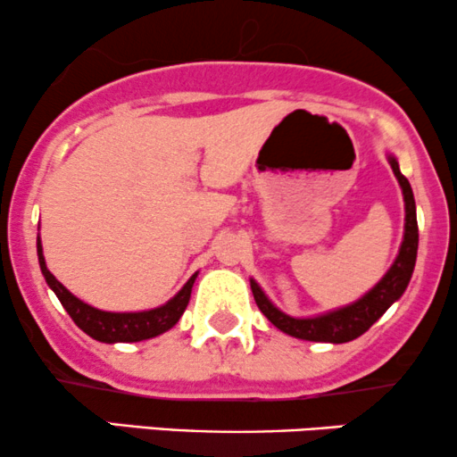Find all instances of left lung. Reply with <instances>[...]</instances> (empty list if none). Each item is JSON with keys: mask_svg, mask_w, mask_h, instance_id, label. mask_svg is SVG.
I'll return each instance as SVG.
<instances>
[{"mask_svg": "<svg viewBox=\"0 0 457 457\" xmlns=\"http://www.w3.org/2000/svg\"><path fill=\"white\" fill-rule=\"evenodd\" d=\"M389 165L395 174L397 182L402 187L403 195V238L397 251V258L391 264V269L385 272V277L365 292L359 301L350 303V305L330 309L327 313H318V316L295 318L283 313L279 307L272 305V301L264 295L260 283L251 279V292H253L255 303H258L260 312L275 324L277 328L283 330L286 335H292L296 339H307V342H324V344H345L353 339L361 337L371 324L378 320L382 313L389 309L393 303L406 292L408 283H411L414 262H417V246H419V228H417V206H414V195L411 182L403 178L400 171V162L393 154H386Z\"/></svg>", "mask_w": 457, "mask_h": 457, "instance_id": "left-lung-1", "label": "left lung"}]
</instances>
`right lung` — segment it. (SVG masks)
Returning a JSON list of instances; mask_svg holds the SVG:
<instances>
[{"label": "right lung", "mask_w": 457, "mask_h": 457, "mask_svg": "<svg viewBox=\"0 0 457 457\" xmlns=\"http://www.w3.org/2000/svg\"><path fill=\"white\" fill-rule=\"evenodd\" d=\"M36 249H38V264L45 275L46 286H49L51 290L55 292V296L60 298V303L64 305L68 316L75 320V324L83 330V333H87L92 339L103 344L144 342V339H152L156 337V335H162L165 330H170L171 327H176V322L180 320L188 305L193 283H195L197 277L195 272V275L182 286V290L161 307L148 309V312H103V309L87 305V303H83L81 298H77L72 292H68L66 287L51 275L43 255L40 234L38 238H36Z\"/></svg>", "instance_id": "1"}]
</instances>
